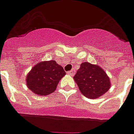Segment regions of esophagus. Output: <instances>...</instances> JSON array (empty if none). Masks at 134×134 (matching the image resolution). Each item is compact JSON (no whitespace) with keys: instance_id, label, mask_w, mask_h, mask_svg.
<instances>
[{"instance_id":"34e87169","label":"esophagus","mask_w":134,"mask_h":134,"mask_svg":"<svg viewBox=\"0 0 134 134\" xmlns=\"http://www.w3.org/2000/svg\"><path fill=\"white\" fill-rule=\"evenodd\" d=\"M75 73V70H71V71H69V72H67V74L70 75V76H73L74 75Z\"/></svg>"}]
</instances>
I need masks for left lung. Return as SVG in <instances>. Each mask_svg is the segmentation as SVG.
Wrapping results in <instances>:
<instances>
[{"label": "left lung", "mask_w": 134, "mask_h": 134, "mask_svg": "<svg viewBox=\"0 0 134 134\" xmlns=\"http://www.w3.org/2000/svg\"><path fill=\"white\" fill-rule=\"evenodd\" d=\"M74 80L83 95L89 99H97L110 88L109 77L99 65L83 62L77 70Z\"/></svg>", "instance_id": "8db88e82"}]
</instances>
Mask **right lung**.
Returning a JSON list of instances; mask_svg holds the SVG:
<instances>
[{
  "label": "right lung",
  "instance_id": "right-lung-1",
  "mask_svg": "<svg viewBox=\"0 0 134 134\" xmlns=\"http://www.w3.org/2000/svg\"><path fill=\"white\" fill-rule=\"evenodd\" d=\"M66 75L56 61H44L36 64L27 75L28 88L39 96L48 95L56 90L59 80Z\"/></svg>",
  "mask_w": 134,
  "mask_h": 134
}]
</instances>
